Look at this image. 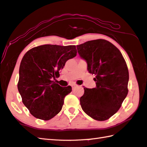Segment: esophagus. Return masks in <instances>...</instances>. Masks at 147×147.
Returning <instances> with one entry per match:
<instances>
[{
  "instance_id": "esophagus-1",
  "label": "esophagus",
  "mask_w": 147,
  "mask_h": 147,
  "mask_svg": "<svg viewBox=\"0 0 147 147\" xmlns=\"http://www.w3.org/2000/svg\"><path fill=\"white\" fill-rule=\"evenodd\" d=\"M76 86H78L76 84H73V85H72V87H73V88L75 87H76Z\"/></svg>"
}]
</instances>
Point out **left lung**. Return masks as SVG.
<instances>
[{"label":"left lung","instance_id":"8db88e82","mask_svg":"<svg viewBox=\"0 0 147 147\" xmlns=\"http://www.w3.org/2000/svg\"><path fill=\"white\" fill-rule=\"evenodd\" d=\"M87 69L96 78V87L84 88L80 105L88 116L98 121L116 113L128 93L129 71L120 50L105 39L89 41L77 46Z\"/></svg>","mask_w":147,"mask_h":147}]
</instances>
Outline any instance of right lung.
I'll return each mask as SVG.
<instances>
[{
  "mask_svg": "<svg viewBox=\"0 0 147 147\" xmlns=\"http://www.w3.org/2000/svg\"><path fill=\"white\" fill-rule=\"evenodd\" d=\"M74 45H45L28 50L20 63L18 89L22 102L37 119L48 120L62 110L71 86L60 87L53 79L67 60L76 57Z\"/></svg>",
  "mask_w": 147,
  "mask_h": 147,
  "instance_id": "1",
  "label": "right lung"
}]
</instances>
